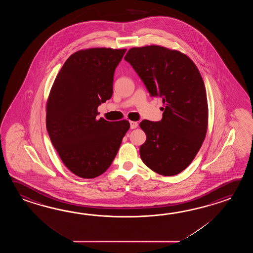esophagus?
Here are the masks:
<instances>
[{"label": "esophagus", "instance_id": "34e87169", "mask_svg": "<svg viewBox=\"0 0 253 253\" xmlns=\"http://www.w3.org/2000/svg\"><path fill=\"white\" fill-rule=\"evenodd\" d=\"M138 126V123L134 122V121H130V127L131 129L136 128Z\"/></svg>", "mask_w": 253, "mask_h": 253}]
</instances>
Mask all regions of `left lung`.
I'll return each instance as SVG.
<instances>
[{
	"mask_svg": "<svg viewBox=\"0 0 253 253\" xmlns=\"http://www.w3.org/2000/svg\"><path fill=\"white\" fill-rule=\"evenodd\" d=\"M125 59L165 106L161 121L140 123L146 134L141 159L159 174H178L193 162L207 133L208 103L199 70L185 54L158 45L131 48Z\"/></svg>",
	"mask_w": 253,
	"mask_h": 253,
	"instance_id": "1",
	"label": "left lung"
}]
</instances>
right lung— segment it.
Returning a JSON list of instances; mask_svg holds the SVG:
<instances>
[{"label":"right lung","instance_id":"obj_1","mask_svg":"<svg viewBox=\"0 0 253 253\" xmlns=\"http://www.w3.org/2000/svg\"><path fill=\"white\" fill-rule=\"evenodd\" d=\"M126 48L81 49L65 61L46 105L49 138L66 167L91 179L108 170L130 124L97 119V107L112 97L114 72Z\"/></svg>","mask_w":253,"mask_h":253}]
</instances>
